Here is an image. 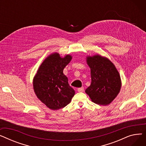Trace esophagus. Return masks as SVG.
Segmentation results:
<instances>
[{
    "instance_id": "34e87169",
    "label": "esophagus",
    "mask_w": 146,
    "mask_h": 146,
    "mask_svg": "<svg viewBox=\"0 0 146 146\" xmlns=\"http://www.w3.org/2000/svg\"><path fill=\"white\" fill-rule=\"evenodd\" d=\"M78 91L79 92H83L84 91V88L82 87V88H78Z\"/></svg>"
}]
</instances>
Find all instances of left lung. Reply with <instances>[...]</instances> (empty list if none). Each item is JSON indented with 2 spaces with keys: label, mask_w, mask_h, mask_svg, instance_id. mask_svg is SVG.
<instances>
[{
  "label": "left lung",
  "mask_w": 146,
  "mask_h": 146,
  "mask_svg": "<svg viewBox=\"0 0 146 146\" xmlns=\"http://www.w3.org/2000/svg\"><path fill=\"white\" fill-rule=\"evenodd\" d=\"M91 84L85 90L94 103L107 105L115 98L121 86V78L111 61L99 55L87 57Z\"/></svg>",
  "instance_id": "1"
}]
</instances>
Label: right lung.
I'll list each match as a JSON object with an SVG mask.
<instances>
[{"label": "right lung", "mask_w": 146, "mask_h": 146, "mask_svg": "<svg viewBox=\"0 0 146 146\" xmlns=\"http://www.w3.org/2000/svg\"><path fill=\"white\" fill-rule=\"evenodd\" d=\"M71 59L70 55L61 58L58 53L52 54L43 61L34 79L36 95L52 110L64 108L74 95V90L69 85L63 73Z\"/></svg>", "instance_id": "right-lung-1"}]
</instances>
